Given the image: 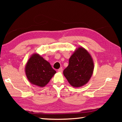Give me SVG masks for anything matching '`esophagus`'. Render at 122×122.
Returning a JSON list of instances; mask_svg holds the SVG:
<instances>
[{"instance_id": "esophagus-1", "label": "esophagus", "mask_w": 122, "mask_h": 122, "mask_svg": "<svg viewBox=\"0 0 122 122\" xmlns=\"http://www.w3.org/2000/svg\"><path fill=\"white\" fill-rule=\"evenodd\" d=\"M62 71H63V69L62 68H59L58 69V71L60 72V73H62Z\"/></svg>"}]
</instances>
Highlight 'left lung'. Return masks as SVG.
Here are the masks:
<instances>
[{
  "label": "left lung",
  "instance_id": "left-lung-1",
  "mask_svg": "<svg viewBox=\"0 0 122 122\" xmlns=\"http://www.w3.org/2000/svg\"><path fill=\"white\" fill-rule=\"evenodd\" d=\"M94 61L89 52L82 47L76 48L69 59V65L63 71L68 82L74 88L83 86L93 74Z\"/></svg>",
  "mask_w": 122,
  "mask_h": 122
}]
</instances>
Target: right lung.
Wrapping results in <instances>:
<instances>
[{
	"instance_id": "obj_1",
	"label": "right lung",
	"mask_w": 122,
	"mask_h": 122,
	"mask_svg": "<svg viewBox=\"0 0 122 122\" xmlns=\"http://www.w3.org/2000/svg\"><path fill=\"white\" fill-rule=\"evenodd\" d=\"M25 71L30 83L41 88L46 86L56 73L49 62L37 53L33 54L28 60Z\"/></svg>"
}]
</instances>
